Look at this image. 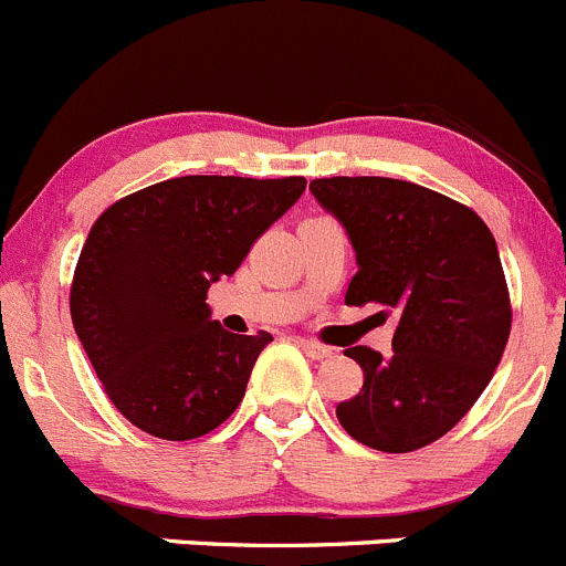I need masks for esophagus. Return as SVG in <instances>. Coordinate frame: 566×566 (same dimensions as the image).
Wrapping results in <instances>:
<instances>
[{
    "instance_id": "34e87169",
    "label": "esophagus",
    "mask_w": 566,
    "mask_h": 566,
    "mask_svg": "<svg viewBox=\"0 0 566 566\" xmlns=\"http://www.w3.org/2000/svg\"><path fill=\"white\" fill-rule=\"evenodd\" d=\"M298 346L304 348V352H307V357H313V360H326V357L335 355V348L324 346V343H318V340H304V337H301Z\"/></svg>"
}]
</instances>
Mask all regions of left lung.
Listing matches in <instances>:
<instances>
[{
    "label": "left lung",
    "mask_w": 566,
    "mask_h": 566,
    "mask_svg": "<svg viewBox=\"0 0 566 566\" xmlns=\"http://www.w3.org/2000/svg\"><path fill=\"white\" fill-rule=\"evenodd\" d=\"M321 206L357 253L346 304L396 315L394 352L346 348L360 394L337 421L379 452H413L450 432L483 394L511 335L497 242L469 206L396 178H315Z\"/></svg>",
    "instance_id": "obj_1"
}]
</instances>
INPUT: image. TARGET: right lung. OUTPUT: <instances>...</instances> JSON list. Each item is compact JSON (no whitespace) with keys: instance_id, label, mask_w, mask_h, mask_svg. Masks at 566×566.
I'll use <instances>...</instances> for the list:
<instances>
[{"instance_id":"right-lung-1","label":"right lung","mask_w":566,"mask_h":566,"mask_svg":"<svg viewBox=\"0 0 566 566\" xmlns=\"http://www.w3.org/2000/svg\"><path fill=\"white\" fill-rule=\"evenodd\" d=\"M293 178L184 176L103 211L77 259L69 310L114 408L167 441L223 424L268 332L211 321L206 293L301 198Z\"/></svg>"}]
</instances>
